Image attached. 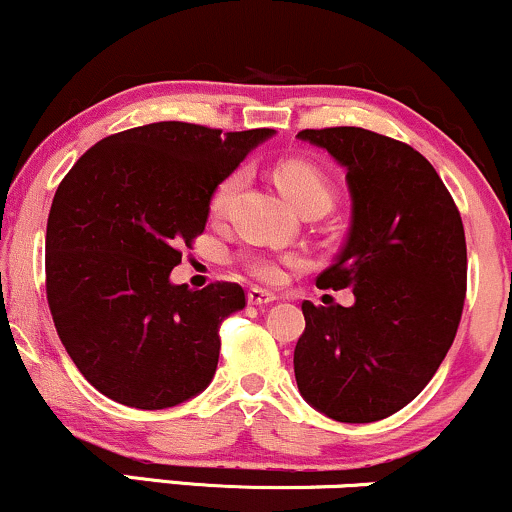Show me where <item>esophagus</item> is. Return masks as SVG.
Segmentation results:
<instances>
[{
  "label": "esophagus",
  "mask_w": 512,
  "mask_h": 512,
  "mask_svg": "<svg viewBox=\"0 0 512 512\" xmlns=\"http://www.w3.org/2000/svg\"><path fill=\"white\" fill-rule=\"evenodd\" d=\"M276 296L274 293L264 291V289H250L248 291V303L250 305H267V303H274Z\"/></svg>",
  "instance_id": "1"
}]
</instances>
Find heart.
Masks as SVG:
<instances>
[{
	"instance_id": "heart-1",
	"label": "heart",
	"mask_w": 512,
	"mask_h": 512,
	"mask_svg": "<svg viewBox=\"0 0 512 512\" xmlns=\"http://www.w3.org/2000/svg\"><path fill=\"white\" fill-rule=\"evenodd\" d=\"M276 187L281 190L289 202L298 211L305 209H330L332 204V182L325 175V170L315 163L303 161V158H289V161L279 163L274 170ZM245 182V170L236 168L228 173L226 178L219 180L209 199V211L214 216H221L233 202L240 185ZM245 269L255 276V279L264 281V284H276L284 279V267H296L301 264L298 257H286V260H276L272 255H250L243 260Z\"/></svg>"
}]
</instances>
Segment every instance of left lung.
Instances as JSON below:
<instances>
[{
  "instance_id": "obj_1",
  "label": "left lung",
  "mask_w": 512,
  "mask_h": 512,
  "mask_svg": "<svg viewBox=\"0 0 512 512\" xmlns=\"http://www.w3.org/2000/svg\"><path fill=\"white\" fill-rule=\"evenodd\" d=\"M346 168L351 226L320 289L356 303L303 301L293 351L303 399L342 424L395 414L436 375L467 291L464 226L436 168L409 144L363 127L303 129Z\"/></svg>"
}]
</instances>
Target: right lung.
<instances>
[{
  "label": "right lung",
  "instance_id": "add662e5",
  "mask_svg": "<svg viewBox=\"0 0 512 512\" xmlns=\"http://www.w3.org/2000/svg\"><path fill=\"white\" fill-rule=\"evenodd\" d=\"M274 129L221 132L154 122L93 144L64 175L45 236V289L81 375L115 402L168 409L199 395L219 363V327L245 291L170 284L204 231L219 180Z\"/></svg>",
  "mask_w": 512,
  "mask_h": 512
}]
</instances>
